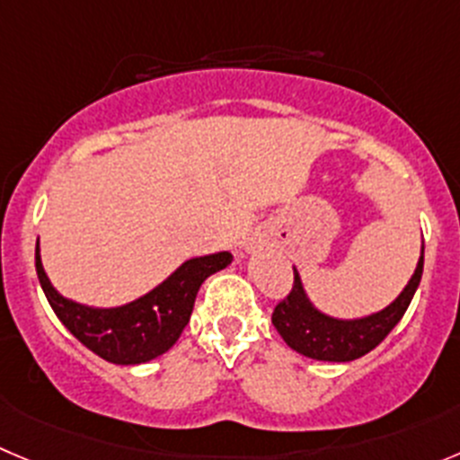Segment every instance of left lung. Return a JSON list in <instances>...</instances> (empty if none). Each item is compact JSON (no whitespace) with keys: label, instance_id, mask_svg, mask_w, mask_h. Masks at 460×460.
Here are the masks:
<instances>
[{"label":"left lung","instance_id":"1","mask_svg":"<svg viewBox=\"0 0 460 460\" xmlns=\"http://www.w3.org/2000/svg\"><path fill=\"white\" fill-rule=\"evenodd\" d=\"M424 266V246H420V260L413 275L406 282L393 303L379 312L366 314L358 318H339L330 316L312 303L305 291L303 278L298 269L293 266V288L288 298L275 307L273 325L284 339V343L298 354L316 361H334L345 364L354 358L364 357L370 349L377 348L393 327L402 321L404 312L409 309L415 291H418L420 278Z\"/></svg>","mask_w":460,"mask_h":460}]
</instances>
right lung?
<instances>
[{"label": "right lung", "mask_w": 460, "mask_h": 460, "mask_svg": "<svg viewBox=\"0 0 460 460\" xmlns=\"http://www.w3.org/2000/svg\"><path fill=\"white\" fill-rule=\"evenodd\" d=\"M233 261L227 251L190 257L146 293L115 307H92L65 298L51 284L36 242L40 287L58 321L94 354L117 366H139L173 348L190 323L200 284Z\"/></svg>", "instance_id": "obj_1"}]
</instances>
